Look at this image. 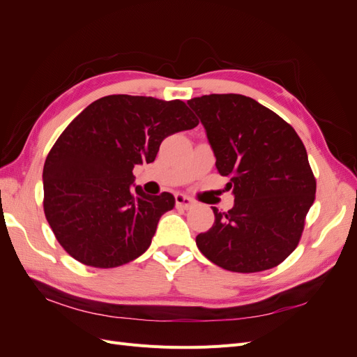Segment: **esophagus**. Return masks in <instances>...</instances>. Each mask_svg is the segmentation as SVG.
<instances>
[{
  "label": "esophagus",
  "instance_id": "esophagus-1",
  "mask_svg": "<svg viewBox=\"0 0 357 357\" xmlns=\"http://www.w3.org/2000/svg\"><path fill=\"white\" fill-rule=\"evenodd\" d=\"M193 205V201L186 197V195H181V193H177L176 195V207L177 208H183V210H189Z\"/></svg>",
  "mask_w": 357,
  "mask_h": 357
}]
</instances>
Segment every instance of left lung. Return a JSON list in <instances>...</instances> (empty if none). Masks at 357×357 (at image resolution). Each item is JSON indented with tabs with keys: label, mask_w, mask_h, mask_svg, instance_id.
I'll list each match as a JSON object with an SVG mask.
<instances>
[{
	"label": "left lung",
	"mask_w": 357,
	"mask_h": 357,
	"mask_svg": "<svg viewBox=\"0 0 357 357\" xmlns=\"http://www.w3.org/2000/svg\"><path fill=\"white\" fill-rule=\"evenodd\" d=\"M199 117L234 207L197 236L201 253L234 273L274 268L295 250L314 202L316 178L304 143L253 98L211 93L188 101Z\"/></svg>",
	"instance_id": "1"
}]
</instances>
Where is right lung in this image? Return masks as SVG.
I'll list each match as a JSON object with an SVG mask.
<instances>
[{
  "label": "right lung",
  "instance_id": "right-lung-1",
  "mask_svg": "<svg viewBox=\"0 0 357 357\" xmlns=\"http://www.w3.org/2000/svg\"><path fill=\"white\" fill-rule=\"evenodd\" d=\"M198 123L180 100L109 95L86 107L43 168L45 214L66 252L95 268L142 256L176 199L168 192L146 195L132 169L155 160L162 139Z\"/></svg>",
  "mask_w": 357,
  "mask_h": 357
}]
</instances>
